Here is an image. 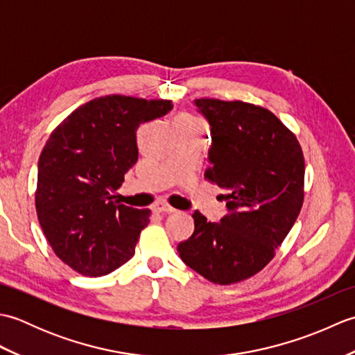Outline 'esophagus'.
<instances>
[{
    "mask_svg": "<svg viewBox=\"0 0 355 355\" xmlns=\"http://www.w3.org/2000/svg\"><path fill=\"white\" fill-rule=\"evenodd\" d=\"M154 210L157 214H172V212H175V209L171 207L169 205H166V202H157V205H154Z\"/></svg>",
    "mask_w": 355,
    "mask_h": 355,
    "instance_id": "1",
    "label": "esophagus"
}]
</instances>
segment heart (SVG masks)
<instances>
[{
  "mask_svg": "<svg viewBox=\"0 0 355 355\" xmlns=\"http://www.w3.org/2000/svg\"><path fill=\"white\" fill-rule=\"evenodd\" d=\"M187 123H192V122H191V120H189V122H187Z\"/></svg>",
  "mask_w": 355,
  "mask_h": 355,
  "instance_id": "b5f03b06",
  "label": "heart"
}]
</instances>
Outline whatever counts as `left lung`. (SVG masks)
I'll list each match as a JSON object with an SVG mask.
<instances>
[{
	"label": "left lung",
	"instance_id": "left-lung-1",
	"mask_svg": "<svg viewBox=\"0 0 355 355\" xmlns=\"http://www.w3.org/2000/svg\"><path fill=\"white\" fill-rule=\"evenodd\" d=\"M210 125L207 182L224 189L229 214L210 223L195 212V230L180 258L207 281L230 285L275 258L304 205L305 160L299 141L273 112L241 101L197 99Z\"/></svg>",
	"mask_w": 355,
	"mask_h": 355
}]
</instances>
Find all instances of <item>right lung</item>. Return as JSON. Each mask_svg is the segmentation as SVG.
Returning <instances> with one entry per match:
<instances>
[{"instance_id": "1", "label": "right lung", "mask_w": 355, "mask_h": 355, "mask_svg": "<svg viewBox=\"0 0 355 355\" xmlns=\"http://www.w3.org/2000/svg\"><path fill=\"white\" fill-rule=\"evenodd\" d=\"M172 110L171 101L110 94L59 123L37 162L35 205L53 252L78 273L108 275L135 253L149 209L114 201L137 162V128Z\"/></svg>"}]
</instances>
